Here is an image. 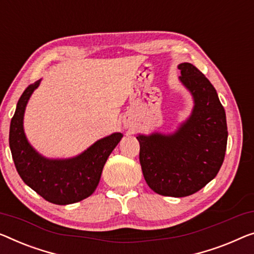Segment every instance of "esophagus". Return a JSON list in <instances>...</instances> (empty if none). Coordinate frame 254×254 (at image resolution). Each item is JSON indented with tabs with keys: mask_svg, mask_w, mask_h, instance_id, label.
Masks as SVG:
<instances>
[{
	"mask_svg": "<svg viewBox=\"0 0 254 254\" xmlns=\"http://www.w3.org/2000/svg\"><path fill=\"white\" fill-rule=\"evenodd\" d=\"M124 126H126L127 127H130V123H128L127 121H126V122H124Z\"/></svg>",
	"mask_w": 254,
	"mask_h": 254,
	"instance_id": "esophagus-1",
	"label": "esophagus"
}]
</instances>
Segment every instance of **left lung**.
<instances>
[{"instance_id": "left-lung-1", "label": "left lung", "mask_w": 254, "mask_h": 254, "mask_svg": "<svg viewBox=\"0 0 254 254\" xmlns=\"http://www.w3.org/2000/svg\"><path fill=\"white\" fill-rule=\"evenodd\" d=\"M180 82L194 99L190 116L175 133L139 134V161L145 180L157 194L185 197L218 175L225 158L226 113L218 93L202 71L189 63L179 66Z\"/></svg>"}]
</instances>
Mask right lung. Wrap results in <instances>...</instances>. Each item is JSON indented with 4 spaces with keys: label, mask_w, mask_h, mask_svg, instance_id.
Segmentation results:
<instances>
[{
    "label": "right lung",
    "mask_w": 254,
    "mask_h": 254,
    "mask_svg": "<svg viewBox=\"0 0 254 254\" xmlns=\"http://www.w3.org/2000/svg\"><path fill=\"white\" fill-rule=\"evenodd\" d=\"M41 79L27 86L18 100L11 120L9 145L19 176L48 202L66 205L89 197L99 184L107 158L123 134L120 132L98 140L82 154L65 160L47 158L30 146L24 131V114Z\"/></svg>",
    "instance_id": "add662e5"
}]
</instances>
